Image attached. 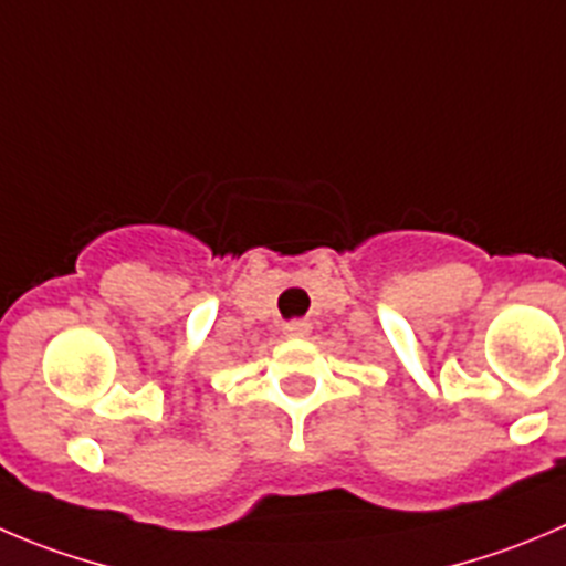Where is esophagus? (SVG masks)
Masks as SVG:
<instances>
[{
	"instance_id": "1",
	"label": "esophagus",
	"mask_w": 566,
	"mask_h": 566,
	"mask_svg": "<svg viewBox=\"0 0 566 566\" xmlns=\"http://www.w3.org/2000/svg\"><path fill=\"white\" fill-rule=\"evenodd\" d=\"M283 333H286L289 338H305L311 333V325H308V322H303V319L286 322V325H283Z\"/></svg>"
}]
</instances>
